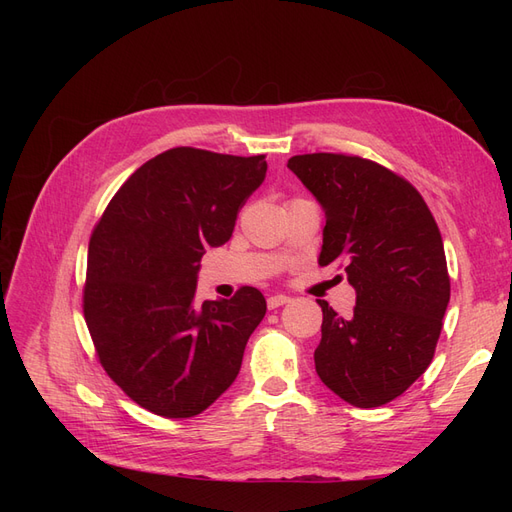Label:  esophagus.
I'll return each instance as SVG.
<instances>
[{"instance_id": "esophagus-1", "label": "esophagus", "mask_w": 512, "mask_h": 512, "mask_svg": "<svg viewBox=\"0 0 512 512\" xmlns=\"http://www.w3.org/2000/svg\"><path fill=\"white\" fill-rule=\"evenodd\" d=\"M288 301H290V297H286V294H271V297L267 299V305H269V309H277V307L286 305Z\"/></svg>"}]
</instances>
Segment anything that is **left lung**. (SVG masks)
Segmentation results:
<instances>
[{"instance_id":"8db88e82","label":"left lung","mask_w":512,"mask_h":512,"mask_svg":"<svg viewBox=\"0 0 512 512\" xmlns=\"http://www.w3.org/2000/svg\"><path fill=\"white\" fill-rule=\"evenodd\" d=\"M288 168L327 218L318 262L346 260L356 290L348 318L318 301V376L356 408L389 404L425 374L451 299L438 224L416 188L371 160L305 153Z\"/></svg>"}]
</instances>
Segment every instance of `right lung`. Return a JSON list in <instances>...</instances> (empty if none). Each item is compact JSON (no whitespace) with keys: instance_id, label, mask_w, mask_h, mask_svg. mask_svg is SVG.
Listing matches in <instances>:
<instances>
[{"instance_id":"obj_1","label":"right lung","mask_w":512,"mask_h":512,"mask_svg":"<svg viewBox=\"0 0 512 512\" xmlns=\"http://www.w3.org/2000/svg\"><path fill=\"white\" fill-rule=\"evenodd\" d=\"M265 175V156L168 149L134 170L91 232L85 322L104 371L141 408L196 416L235 382L267 301L243 286L200 303L196 280Z\"/></svg>"}]
</instances>
